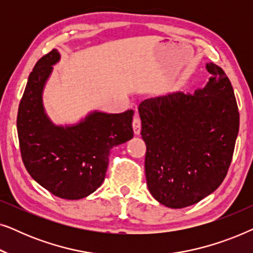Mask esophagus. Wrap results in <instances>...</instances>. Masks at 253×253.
I'll list each match as a JSON object with an SVG mask.
<instances>
[{"label": "esophagus", "instance_id": "1", "mask_svg": "<svg viewBox=\"0 0 253 253\" xmlns=\"http://www.w3.org/2000/svg\"><path fill=\"white\" fill-rule=\"evenodd\" d=\"M132 127H133V132L134 134H139L140 133V127H141V122H140V117L137 115H134L133 121H132Z\"/></svg>", "mask_w": 253, "mask_h": 253}]
</instances>
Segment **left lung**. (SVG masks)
<instances>
[{"instance_id": "obj_1", "label": "left lung", "mask_w": 253, "mask_h": 253, "mask_svg": "<svg viewBox=\"0 0 253 253\" xmlns=\"http://www.w3.org/2000/svg\"><path fill=\"white\" fill-rule=\"evenodd\" d=\"M205 87L144 100L139 105L146 144L145 174L162 205L183 209L219 188L231 164L240 113L229 78L214 63Z\"/></svg>"}]
</instances>
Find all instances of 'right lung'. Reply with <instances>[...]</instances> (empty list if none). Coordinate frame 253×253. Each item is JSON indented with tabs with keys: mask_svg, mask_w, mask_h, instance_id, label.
I'll return each mask as SVG.
<instances>
[{
	"mask_svg": "<svg viewBox=\"0 0 253 253\" xmlns=\"http://www.w3.org/2000/svg\"><path fill=\"white\" fill-rule=\"evenodd\" d=\"M60 57L53 49L34 65L19 103L17 131L23 162L34 181L54 196L76 200L102 184L110 150L133 137V110H94L72 126L54 124L44 112L42 92Z\"/></svg>",
	"mask_w": 253,
	"mask_h": 253,
	"instance_id": "add662e5",
	"label": "right lung"
}]
</instances>
